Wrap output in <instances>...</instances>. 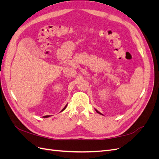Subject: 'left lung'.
Returning <instances> with one entry per match:
<instances>
[{
    "label": "left lung",
    "instance_id": "obj_1",
    "mask_svg": "<svg viewBox=\"0 0 159 159\" xmlns=\"http://www.w3.org/2000/svg\"><path fill=\"white\" fill-rule=\"evenodd\" d=\"M96 111H97V113H99V114H101V113L100 112H99V111H97V110H96Z\"/></svg>",
    "mask_w": 159,
    "mask_h": 159
}]
</instances>
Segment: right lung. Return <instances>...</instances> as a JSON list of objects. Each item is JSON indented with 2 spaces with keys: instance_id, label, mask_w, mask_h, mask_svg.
Returning a JSON list of instances; mask_svg holds the SVG:
<instances>
[{
  "instance_id": "1",
  "label": "right lung",
  "mask_w": 159,
  "mask_h": 159,
  "mask_svg": "<svg viewBox=\"0 0 159 159\" xmlns=\"http://www.w3.org/2000/svg\"><path fill=\"white\" fill-rule=\"evenodd\" d=\"M66 106H67V105H66V106H65V107H64V109H62V111H64V109H66ZM50 116H43V117H50Z\"/></svg>"
}]
</instances>
